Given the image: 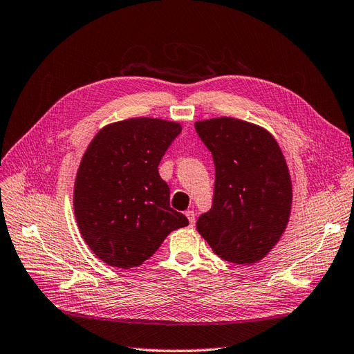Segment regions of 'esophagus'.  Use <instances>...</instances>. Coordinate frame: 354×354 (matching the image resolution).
Listing matches in <instances>:
<instances>
[{
  "label": "esophagus",
  "instance_id": "esophagus-1",
  "mask_svg": "<svg viewBox=\"0 0 354 354\" xmlns=\"http://www.w3.org/2000/svg\"><path fill=\"white\" fill-rule=\"evenodd\" d=\"M185 216L188 218V221H189V225L191 227H194V224H196V214L193 210H187L185 212Z\"/></svg>",
  "mask_w": 354,
  "mask_h": 354
}]
</instances>
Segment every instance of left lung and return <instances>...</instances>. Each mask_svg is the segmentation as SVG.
I'll return each mask as SVG.
<instances>
[{"mask_svg": "<svg viewBox=\"0 0 354 354\" xmlns=\"http://www.w3.org/2000/svg\"><path fill=\"white\" fill-rule=\"evenodd\" d=\"M212 153V207L197 231L215 254L233 264H255L276 246L288 225L292 183L281 149L266 129L221 117L197 121Z\"/></svg>", "mask_w": 354, "mask_h": 354, "instance_id": "1", "label": "left lung"}]
</instances>
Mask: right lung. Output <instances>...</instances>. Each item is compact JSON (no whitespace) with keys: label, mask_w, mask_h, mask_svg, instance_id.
Returning <instances> with one entry per match:
<instances>
[{"label":"right lung","mask_w":354,"mask_h":354,"mask_svg":"<svg viewBox=\"0 0 354 354\" xmlns=\"http://www.w3.org/2000/svg\"><path fill=\"white\" fill-rule=\"evenodd\" d=\"M160 118H129L100 129L80 163L74 187L77 224L93 254L132 268L153 257L174 230L188 225L170 207L158 165L180 133Z\"/></svg>","instance_id":"add662e5"}]
</instances>
